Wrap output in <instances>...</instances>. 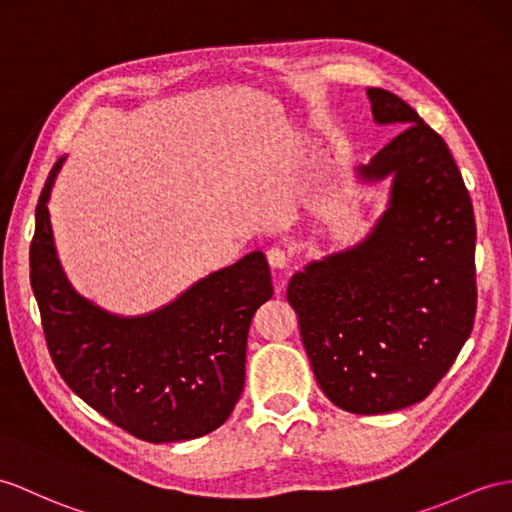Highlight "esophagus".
Returning <instances> with one entry per match:
<instances>
[{
  "label": "esophagus",
  "instance_id": "34e87169",
  "mask_svg": "<svg viewBox=\"0 0 512 512\" xmlns=\"http://www.w3.org/2000/svg\"><path fill=\"white\" fill-rule=\"evenodd\" d=\"M267 263L271 269H286L289 267V254L280 247H271L267 252Z\"/></svg>",
  "mask_w": 512,
  "mask_h": 512
}]
</instances>
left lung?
<instances>
[{
    "label": "left lung",
    "mask_w": 512,
    "mask_h": 512,
    "mask_svg": "<svg viewBox=\"0 0 512 512\" xmlns=\"http://www.w3.org/2000/svg\"><path fill=\"white\" fill-rule=\"evenodd\" d=\"M373 121L400 134L358 169L391 178L389 206L363 243L297 271L286 299L315 378L347 413L426 400L476 319V219L452 152L404 99L367 89Z\"/></svg>",
    "instance_id": "left-lung-1"
}]
</instances>
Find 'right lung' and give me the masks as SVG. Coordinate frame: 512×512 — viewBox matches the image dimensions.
Wrapping results in <instances>:
<instances>
[{
    "mask_svg": "<svg viewBox=\"0 0 512 512\" xmlns=\"http://www.w3.org/2000/svg\"><path fill=\"white\" fill-rule=\"evenodd\" d=\"M62 162L41 191L30 245V284L62 380L136 439L173 443L217 430L243 391L249 323L273 295L265 254L210 273L149 315L106 313L73 291L58 263L47 199Z\"/></svg>",
    "mask_w": 512,
    "mask_h": 512,
    "instance_id": "obj_1",
    "label": "right lung"
}]
</instances>
